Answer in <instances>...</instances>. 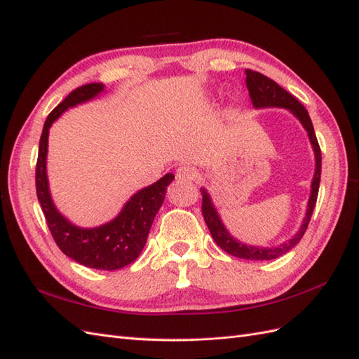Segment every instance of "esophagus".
<instances>
[{
    "label": "esophagus",
    "mask_w": 359,
    "mask_h": 359,
    "mask_svg": "<svg viewBox=\"0 0 359 359\" xmlns=\"http://www.w3.org/2000/svg\"><path fill=\"white\" fill-rule=\"evenodd\" d=\"M198 177V170L189 165H181L177 169V178L181 181H193Z\"/></svg>",
    "instance_id": "34e87169"
}]
</instances>
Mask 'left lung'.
<instances>
[{
  "label": "left lung",
  "instance_id": "obj_1",
  "mask_svg": "<svg viewBox=\"0 0 359 359\" xmlns=\"http://www.w3.org/2000/svg\"><path fill=\"white\" fill-rule=\"evenodd\" d=\"M245 83L248 88L250 99H252V103L256 109H262V107H283V109H287L293 116H297L298 121L302 124V127L306 128L310 144L313 147L314 160H316V168H314V175L311 180V191H310V198L307 203L306 217H304L299 231L293 235L289 241L280 244L277 247H256V245H248L238 241L229 233V231H227L226 226L223 224L219 212L215 210L211 196L205 189H201L202 214H203L205 223L208 226V229L214 238V241L220 248H223L226 253L240 259L271 260L287 253L289 250H292L301 241V238L307 231L314 205H316V201H318L320 169H322V154H320V147L316 139V135H314V128L311 124L310 115L306 107H304L295 97L289 94L286 90L281 88V86L276 83L273 79L266 78L265 74L248 70V69L245 70Z\"/></svg>",
  "mask_w": 359,
  "mask_h": 359
}]
</instances>
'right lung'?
Listing matches in <instances>:
<instances>
[{
	"instance_id": "obj_1",
	"label": "right lung",
	"mask_w": 359,
	"mask_h": 359,
	"mask_svg": "<svg viewBox=\"0 0 359 359\" xmlns=\"http://www.w3.org/2000/svg\"><path fill=\"white\" fill-rule=\"evenodd\" d=\"M103 91L104 85L97 82L79 86L49 114L39 144L36 190L49 231L61 252L83 266L114 271L132 264L144 250L151 224L165 201L166 189L175 177L166 173L157 182L136 191L115 219L102 226H76L57 210L46 173L49 128L69 107L90 102Z\"/></svg>"
}]
</instances>
